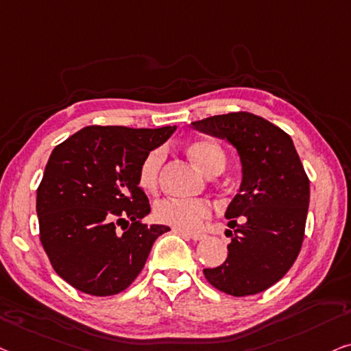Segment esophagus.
<instances>
[{"label": "esophagus", "mask_w": 351, "mask_h": 351, "mask_svg": "<svg viewBox=\"0 0 351 351\" xmlns=\"http://www.w3.org/2000/svg\"><path fill=\"white\" fill-rule=\"evenodd\" d=\"M181 234L187 239H192V241H200V239L205 238V234L202 233H189V232H181Z\"/></svg>", "instance_id": "esophagus-1"}]
</instances>
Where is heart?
I'll list each match as a JSON object with an SVG mask.
<instances>
[{
	"label": "heart",
	"mask_w": 351,
	"mask_h": 351,
	"mask_svg": "<svg viewBox=\"0 0 351 351\" xmlns=\"http://www.w3.org/2000/svg\"><path fill=\"white\" fill-rule=\"evenodd\" d=\"M187 154L206 175L221 173L226 167V153L216 142L208 138H193L186 145ZM165 160L162 148L151 149L140 162L137 182L143 192L154 195L159 191L160 171ZM213 214V206L203 198H165L154 206L156 221L180 232L195 233Z\"/></svg>",
	"instance_id": "heart-1"
}]
</instances>
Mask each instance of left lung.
Wrapping results in <instances>:
<instances>
[{
	"instance_id": "1",
	"label": "left lung",
	"mask_w": 351,
	"mask_h": 351,
	"mask_svg": "<svg viewBox=\"0 0 351 351\" xmlns=\"http://www.w3.org/2000/svg\"><path fill=\"white\" fill-rule=\"evenodd\" d=\"M238 149L243 182L226 213L232 238L217 268L203 269L214 289L232 296L265 291L300 255L311 182L290 135L265 118L234 112L192 123Z\"/></svg>"
}]
</instances>
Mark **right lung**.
<instances>
[{"instance_id": "obj_1", "label": "right lung", "mask_w": 351, "mask_h": 351, "mask_svg": "<svg viewBox=\"0 0 351 351\" xmlns=\"http://www.w3.org/2000/svg\"><path fill=\"white\" fill-rule=\"evenodd\" d=\"M175 129L88 125L51 151L36 198L39 239L74 289L93 296L125 290L170 230L142 222L151 206L137 173Z\"/></svg>"}]
</instances>
